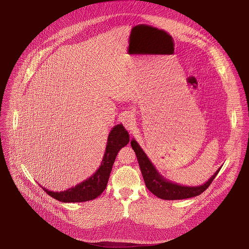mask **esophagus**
Returning a JSON list of instances; mask_svg holds the SVG:
<instances>
[{
  "instance_id": "1",
  "label": "esophagus",
  "mask_w": 249,
  "mask_h": 249,
  "mask_svg": "<svg viewBox=\"0 0 249 249\" xmlns=\"http://www.w3.org/2000/svg\"><path fill=\"white\" fill-rule=\"evenodd\" d=\"M122 121H123L124 126H125L126 128H128L129 130L133 128V126L135 125L133 116H132V115H131V114H129V113H128V114H126V115H124V117H123Z\"/></svg>"
}]
</instances>
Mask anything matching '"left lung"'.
I'll return each mask as SVG.
<instances>
[{
  "label": "left lung",
  "instance_id": "1",
  "mask_svg": "<svg viewBox=\"0 0 249 249\" xmlns=\"http://www.w3.org/2000/svg\"><path fill=\"white\" fill-rule=\"evenodd\" d=\"M131 146L137 156V160L141 169L142 176L145 181V185L154 195L165 200H178V199H186L197 195H200L204 192L213 179L216 177L221 167L215 172L212 177L206 181L203 185L199 186H183L177 183H172L171 181L165 179L154 167V165L149 160L147 155L142 150L139 144L133 139L131 141Z\"/></svg>",
  "mask_w": 249,
  "mask_h": 249
}]
</instances>
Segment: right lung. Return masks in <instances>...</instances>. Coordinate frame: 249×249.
Returning a JSON list of instances; mask_svg holds the SVG:
<instances>
[{
	"mask_svg": "<svg viewBox=\"0 0 249 249\" xmlns=\"http://www.w3.org/2000/svg\"><path fill=\"white\" fill-rule=\"evenodd\" d=\"M128 143L129 134L124 126L122 124L116 125L109 133L105 154L100 167L90 178L81 182L75 187L60 192L49 191L45 187L40 186L44 189V191H46L47 194L61 202L71 203L93 200L105 190L115 158L120 149L126 146Z\"/></svg>",
	"mask_w": 249,
	"mask_h": 249,
	"instance_id": "1",
	"label": "right lung"
}]
</instances>
